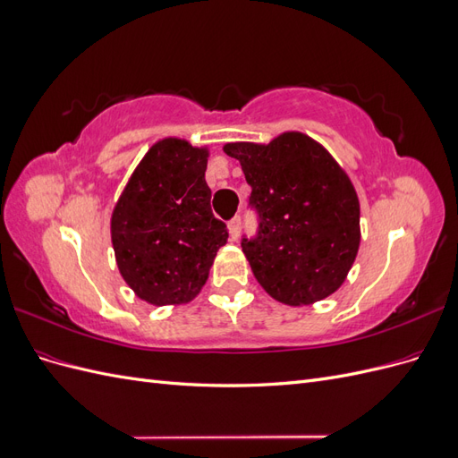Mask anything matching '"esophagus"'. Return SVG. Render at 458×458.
I'll list each match as a JSON object with an SVG mask.
<instances>
[{"label": "esophagus", "mask_w": 458, "mask_h": 458, "mask_svg": "<svg viewBox=\"0 0 458 458\" xmlns=\"http://www.w3.org/2000/svg\"><path fill=\"white\" fill-rule=\"evenodd\" d=\"M229 233H231V239L237 241L239 234H241V217L234 216L231 221H229Z\"/></svg>", "instance_id": "esophagus-1"}]
</instances>
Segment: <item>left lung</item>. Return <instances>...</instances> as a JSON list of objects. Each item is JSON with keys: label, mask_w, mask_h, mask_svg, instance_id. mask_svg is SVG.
Returning <instances> with one entry per match:
<instances>
[{"label": "left lung", "mask_w": 458, "mask_h": 458, "mask_svg": "<svg viewBox=\"0 0 458 458\" xmlns=\"http://www.w3.org/2000/svg\"><path fill=\"white\" fill-rule=\"evenodd\" d=\"M252 187L254 237L242 252L266 293L288 306H308L336 293L352 269L359 239V200L348 175L303 133L269 145L229 143Z\"/></svg>", "instance_id": "1"}]
</instances>
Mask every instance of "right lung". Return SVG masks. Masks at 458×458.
Returning <instances> with one entry per match:
<instances>
[{"label": "right lung", "mask_w": 458, "mask_h": 458, "mask_svg": "<svg viewBox=\"0 0 458 458\" xmlns=\"http://www.w3.org/2000/svg\"><path fill=\"white\" fill-rule=\"evenodd\" d=\"M206 148L164 140L147 152L113 212L118 269L155 306L185 303L204 286L227 225L212 214Z\"/></svg>", "instance_id": "obj_1"}]
</instances>
